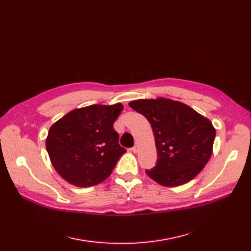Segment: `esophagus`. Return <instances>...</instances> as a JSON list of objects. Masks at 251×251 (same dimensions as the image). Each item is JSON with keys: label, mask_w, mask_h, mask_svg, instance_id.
Listing matches in <instances>:
<instances>
[{"label": "esophagus", "mask_w": 251, "mask_h": 251, "mask_svg": "<svg viewBox=\"0 0 251 251\" xmlns=\"http://www.w3.org/2000/svg\"><path fill=\"white\" fill-rule=\"evenodd\" d=\"M131 151L134 152V153L138 152V146H134L132 149H131Z\"/></svg>", "instance_id": "esophagus-1"}]
</instances>
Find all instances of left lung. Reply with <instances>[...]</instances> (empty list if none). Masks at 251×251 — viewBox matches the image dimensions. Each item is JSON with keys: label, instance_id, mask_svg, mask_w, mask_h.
<instances>
[{"label": "left lung", "instance_id": "8db88e82", "mask_svg": "<svg viewBox=\"0 0 251 251\" xmlns=\"http://www.w3.org/2000/svg\"><path fill=\"white\" fill-rule=\"evenodd\" d=\"M151 125L157 150L155 166L146 173L166 187L179 186L201 173L213 152L216 129L189 105L165 98L129 102Z\"/></svg>", "mask_w": 251, "mask_h": 251}]
</instances>
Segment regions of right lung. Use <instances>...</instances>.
<instances>
[{"instance_id": "add662e5", "label": "right lung", "mask_w": 251, "mask_h": 251, "mask_svg": "<svg viewBox=\"0 0 251 251\" xmlns=\"http://www.w3.org/2000/svg\"><path fill=\"white\" fill-rule=\"evenodd\" d=\"M123 104H91L75 109L52 124L46 139L57 173L77 187L107 179L126 150L119 144L113 124Z\"/></svg>"}]
</instances>
